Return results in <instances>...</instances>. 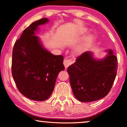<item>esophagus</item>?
I'll use <instances>...</instances> for the list:
<instances>
[{
  "label": "esophagus",
  "instance_id": "34e87169",
  "mask_svg": "<svg viewBox=\"0 0 127 127\" xmlns=\"http://www.w3.org/2000/svg\"><path fill=\"white\" fill-rule=\"evenodd\" d=\"M74 62V60L73 59H66L65 58L64 60V65L65 68H67L69 66L71 65Z\"/></svg>",
  "mask_w": 127,
  "mask_h": 127
}]
</instances>
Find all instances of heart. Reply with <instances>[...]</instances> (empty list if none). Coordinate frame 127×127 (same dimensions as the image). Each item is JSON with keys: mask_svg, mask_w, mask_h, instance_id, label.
Here are the masks:
<instances>
[{"mask_svg": "<svg viewBox=\"0 0 127 127\" xmlns=\"http://www.w3.org/2000/svg\"><path fill=\"white\" fill-rule=\"evenodd\" d=\"M87 31V30L86 29H84L82 30L81 33H85ZM92 38H93V36L92 35H90L86 38V39L85 40V41L82 43V44L81 45L80 48H79V49L81 50H84L85 49H87L88 48L91 46V43H92Z\"/></svg>", "mask_w": 127, "mask_h": 127, "instance_id": "obj_1", "label": "heart"}]
</instances>
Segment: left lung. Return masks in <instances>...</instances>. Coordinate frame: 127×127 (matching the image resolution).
<instances>
[{
    "label": "left lung",
    "instance_id": "obj_1",
    "mask_svg": "<svg viewBox=\"0 0 127 127\" xmlns=\"http://www.w3.org/2000/svg\"><path fill=\"white\" fill-rule=\"evenodd\" d=\"M102 60L86 51L68 66L67 72L73 92L81 102H92L106 96L112 87L118 69L117 58L112 50Z\"/></svg>",
    "mask_w": 127,
    "mask_h": 127
}]
</instances>
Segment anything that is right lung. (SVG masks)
Masks as SVG:
<instances>
[{"label": "right lung", "mask_w": 127, "mask_h": 127, "mask_svg": "<svg viewBox=\"0 0 127 127\" xmlns=\"http://www.w3.org/2000/svg\"><path fill=\"white\" fill-rule=\"evenodd\" d=\"M48 22L44 18L31 23L15 42L12 52V73L17 89L26 97L41 101L50 97L58 75L65 68L63 56L46 50L35 35L38 26Z\"/></svg>", "instance_id": "add662e5"}]
</instances>
